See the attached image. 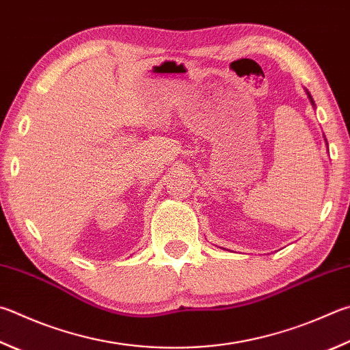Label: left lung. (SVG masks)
Segmentation results:
<instances>
[{
    "label": "left lung",
    "instance_id": "obj_1",
    "mask_svg": "<svg viewBox=\"0 0 350 350\" xmlns=\"http://www.w3.org/2000/svg\"><path fill=\"white\" fill-rule=\"evenodd\" d=\"M304 90H306V88H304ZM306 94H308V98H309V100H310V104H312V107L315 109V103H314V99H312V96H310V93L306 90ZM326 145H327V142H326Z\"/></svg>",
    "mask_w": 350,
    "mask_h": 350
}]
</instances>
